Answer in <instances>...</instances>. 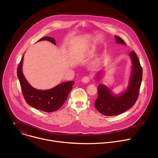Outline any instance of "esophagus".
Wrapping results in <instances>:
<instances>
[{
  "label": "esophagus",
  "instance_id": "esophagus-1",
  "mask_svg": "<svg viewBox=\"0 0 158 158\" xmlns=\"http://www.w3.org/2000/svg\"><path fill=\"white\" fill-rule=\"evenodd\" d=\"M91 80V77L90 76H85L82 79V82L84 83H87Z\"/></svg>",
  "mask_w": 158,
  "mask_h": 158
}]
</instances>
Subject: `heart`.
I'll list each match as a JSON object with an SVG mask.
<instances>
[{
	"label": "heart",
	"mask_w": 158,
	"mask_h": 158,
	"mask_svg": "<svg viewBox=\"0 0 158 158\" xmlns=\"http://www.w3.org/2000/svg\"><path fill=\"white\" fill-rule=\"evenodd\" d=\"M91 52H93V50H91Z\"/></svg>",
	"instance_id": "b5f03b06"
}]
</instances>
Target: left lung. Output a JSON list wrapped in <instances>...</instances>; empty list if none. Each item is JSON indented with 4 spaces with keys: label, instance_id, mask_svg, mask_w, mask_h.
I'll list each match as a JSON object with an SVG mask.
<instances>
[{
    "label": "left lung",
    "instance_id": "8db88e82",
    "mask_svg": "<svg viewBox=\"0 0 158 158\" xmlns=\"http://www.w3.org/2000/svg\"><path fill=\"white\" fill-rule=\"evenodd\" d=\"M114 37L117 43L126 44L119 36ZM129 56L132 59V67L129 86L124 93L115 96L106 85L101 84L98 85V96L94 105L100 113L104 116H110L121 114L133 106L138 99L143 77V69L135 52H131ZM101 73L99 72L98 77Z\"/></svg>",
    "mask_w": 158,
    "mask_h": 158
}]
</instances>
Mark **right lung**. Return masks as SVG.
Returning a JSON list of instances; mask_svg holds the SVG:
<instances>
[{
	"label": "right lung",
	"mask_w": 158,
	"mask_h": 158,
	"mask_svg": "<svg viewBox=\"0 0 158 158\" xmlns=\"http://www.w3.org/2000/svg\"><path fill=\"white\" fill-rule=\"evenodd\" d=\"M47 40L56 45L54 39L50 37H44L38 41ZM24 56L17 67V74L22 89V94L26 102L32 107L51 112L58 110L65 102L67 96L74 84V81L61 83L49 90H37L32 87L26 79L22 71Z\"/></svg>",
	"instance_id": "obj_1"
}]
</instances>
